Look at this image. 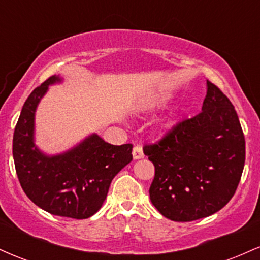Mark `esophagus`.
Wrapping results in <instances>:
<instances>
[{"label": "esophagus", "mask_w": 260, "mask_h": 260, "mask_svg": "<svg viewBox=\"0 0 260 260\" xmlns=\"http://www.w3.org/2000/svg\"><path fill=\"white\" fill-rule=\"evenodd\" d=\"M132 154H133V157H134V159H136V160L142 159V157L144 156V153H143L142 145H136V147L133 148Z\"/></svg>", "instance_id": "esophagus-1"}]
</instances>
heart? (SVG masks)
Here are the masks:
<instances>
[{"instance_id": "obj_1", "label": "heart", "mask_w": 260, "mask_h": 260, "mask_svg": "<svg viewBox=\"0 0 260 260\" xmlns=\"http://www.w3.org/2000/svg\"><path fill=\"white\" fill-rule=\"evenodd\" d=\"M157 103H161V99H159V100H157Z\"/></svg>"}]
</instances>
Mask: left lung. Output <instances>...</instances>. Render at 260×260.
Wrapping results in <instances>:
<instances>
[{
	"label": "left lung",
	"instance_id": "8db88e82",
	"mask_svg": "<svg viewBox=\"0 0 260 260\" xmlns=\"http://www.w3.org/2000/svg\"><path fill=\"white\" fill-rule=\"evenodd\" d=\"M202 112L180 122L143 151L154 164L149 194L172 221H193L219 211L237 189L246 142L229 98L207 80Z\"/></svg>",
	"mask_w": 260,
	"mask_h": 260
}]
</instances>
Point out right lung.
<instances>
[{
    "label": "right lung",
    "instance_id": "right-lung-1",
    "mask_svg": "<svg viewBox=\"0 0 260 260\" xmlns=\"http://www.w3.org/2000/svg\"><path fill=\"white\" fill-rule=\"evenodd\" d=\"M52 76L29 95L14 128L13 159L20 186L30 201L52 215L88 219L101 208L116 175L133 159L132 144L112 145L91 134L63 154L41 153L34 143L35 111Z\"/></svg>",
    "mask_w": 260,
    "mask_h": 260
}]
</instances>
